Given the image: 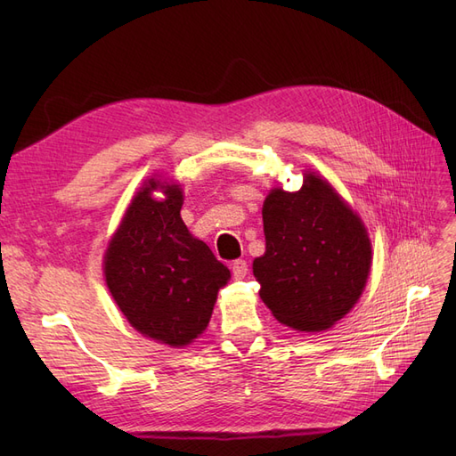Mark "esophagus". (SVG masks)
<instances>
[{"mask_svg":"<svg viewBox=\"0 0 456 456\" xmlns=\"http://www.w3.org/2000/svg\"><path fill=\"white\" fill-rule=\"evenodd\" d=\"M247 260H243V258H238V260H233L232 262V273H233V278L236 280H241V278H245L247 275Z\"/></svg>","mask_w":456,"mask_h":456,"instance_id":"obj_1","label":"esophagus"}]
</instances>
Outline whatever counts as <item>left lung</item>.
<instances>
[{
  "mask_svg": "<svg viewBox=\"0 0 456 456\" xmlns=\"http://www.w3.org/2000/svg\"><path fill=\"white\" fill-rule=\"evenodd\" d=\"M266 253L255 258L260 298L297 330H323L360 298L370 270L365 226L329 183L308 175L298 191L272 190L262 207Z\"/></svg>",
  "mask_w": 456,
  "mask_h": 456,
  "instance_id": "8db88e82",
  "label": "left lung"
}]
</instances>
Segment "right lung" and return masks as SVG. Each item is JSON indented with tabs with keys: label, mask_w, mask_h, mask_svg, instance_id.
I'll use <instances>...</instances> for the list:
<instances>
[{
	"label": "right lung",
	"mask_w": 456,
	"mask_h": 456,
	"mask_svg": "<svg viewBox=\"0 0 456 456\" xmlns=\"http://www.w3.org/2000/svg\"><path fill=\"white\" fill-rule=\"evenodd\" d=\"M158 187L166 194L159 202L151 198ZM181 207V188L150 178L104 256L106 283L123 315L142 335L169 346L201 335L218 289L230 280V270L188 232Z\"/></svg>",
	"instance_id": "right-lung-1"
}]
</instances>
